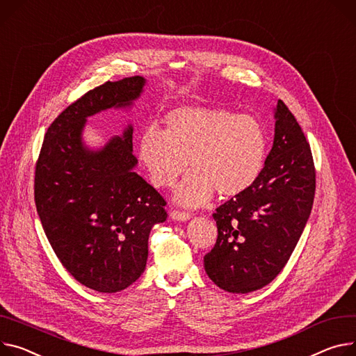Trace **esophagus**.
<instances>
[{
	"label": "esophagus",
	"mask_w": 356,
	"mask_h": 356,
	"mask_svg": "<svg viewBox=\"0 0 356 356\" xmlns=\"http://www.w3.org/2000/svg\"><path fill=\"white\" fill-rule=\"evenodd\" d=\"M171 218L174 221H188L191 218V213L189 212H185V211H179V209H174L171 211Z\"/></svg>",
	"instance_id": "obj_1"
}]
</instances>
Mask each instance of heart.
<instances>
[{
  "label": "heart",
  "mask_w": 356,
  "mask_h": 356,
  "mask_svg": "<svg viewBox=\"0 0 356 356\" xmlns=\"http://www.w3.org/2000/svg\"><path fill=\"white\" fill-rule=\"evenodd\" d=\"M266 152L268 136L257 117L207 105L172 109L162 132L147 128L136 145L156 188H172L186 167L193 170L175 194L185 207H200L215 193L221 198L247 193L264 171Z\"/></svg>",
  "instance_id": "obj_1"
}]
</instances>
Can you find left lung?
I'll list each match as a JSON object with an SVG mask.
<instances>
[{
	"mask_svg": "<svg viewBox=\"0 0 356 356\" xmlns=\"http://www.w3.org/2000/svg\"><path fill=\"white\" fill-rule=\"evenodd\" d=\"M275 136L258 181L212 213L218 236L204 257L211 281L248 293L275 280L291 258L315 197L311 147L288 106L278 99Z\"/></svg>",
	"mask_w": 356,
	"mask_h": 356,
	"instance_id": "8db88e82",
	"label": "left lung"
}]
</instances>
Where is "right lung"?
<instances>
[{
  "label": "right lung",
  "instance_id": "obj_1",
  "mask_svg": "<svg viewBox=\"0 0 356 356\" xmlns=\"http://www.w3.org/2000/svg\"><path fill=\"white\" fill-rule=\"evenodd\" d=\"M144 84L143 76L106 81L74 101L48 127L35 163V207L51 247L79 284L98 292L141 277L151 228L168 216L167 201L132 171L131 125L99 151L81 140L87 117L129 106Z\"/></svg>",
  "mask_w": 356,
  "mask_h": 356
}]
</instances>
